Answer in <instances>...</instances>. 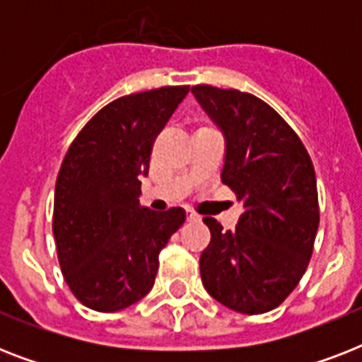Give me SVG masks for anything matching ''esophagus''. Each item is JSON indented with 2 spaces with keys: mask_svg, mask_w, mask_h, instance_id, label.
Here are the masks:
<instances>
[{
  "mask_svg": "<svg viewBox=\"0 0 362 362\" xmlns=\"http://www.w3.org/2000/svg\"><path fill=\"white\" fill-rule=\"evenodd\" d=\"M186 218H187V221H197L199 220V216L195 214V212H192V210H187Z\"/></svg>",
  "mask_w": 362,
  "mask_h": 362,
  "instance_id": "1",
  "label": "esophagus"
}]
</instances>
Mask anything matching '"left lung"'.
<instances>
[{"mask_svg":"<svg viewBox=\"0 0 362 362\" xmlns=\"http://www.w3.org/2000/svg\"><path fill=\"white\" fill-rule=\"evenodd\" d=\"M227 141L221 182L244 210L233 231L204 218L210 244L199 267L204 289L240 314L286 300L306 272L320 203L314 163L293 127L263 99L240 90L192 88Z\"/></svg>","mask_w":362,"mask_h":362,"instance_id":"left-lung-1","label":"left lung"}]
</instances>
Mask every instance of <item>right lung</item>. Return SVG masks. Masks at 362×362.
Here are the masks:
<instances>
[{
	"instance_id": "add662e5",
	"label": "right lung",
	"mask_w": 362,
	"mask_h": 362,
	"mask_svg": "<svg viewBox=\"0 0 362 362\" xmlns=\"http://www.w3.org/2000/svg\"><path fill=\"white\" fill-rule=\"evenodd\" d=\"M189 92L161 86L105 105L71 142L54 192L52 231L71 293L98 312H118L153 286L159 252L186 220L182 209L139 203L156 136Z\"/></svg>"
}]
</instances>
